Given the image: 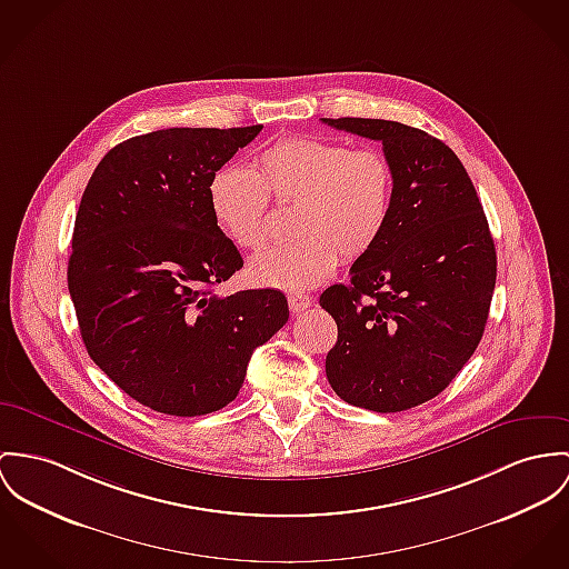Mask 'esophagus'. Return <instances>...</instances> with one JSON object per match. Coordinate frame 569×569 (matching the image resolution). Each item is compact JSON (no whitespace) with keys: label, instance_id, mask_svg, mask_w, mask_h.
<instances>
[{"label":"esophagus","instance_id":"esophagus-1","mask_svg":"<svg viewBox=\"0 0 569 569\" xmlns=\"http://www.w3.org/2000/svg\"><path fill=\"white\" fill-rule=\"evenodd\" d=\"M288 306H290L292 313H301V311H306L307 307L311 306V299L307 295H290Z\"/></svg>","mask_w":569,"mask_h":569}]
</instances>
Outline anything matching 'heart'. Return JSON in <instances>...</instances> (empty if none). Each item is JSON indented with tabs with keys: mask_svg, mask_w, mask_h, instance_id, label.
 Segmentation results:
<instances>
[{
	"mask_svg": "<svg viewBox=\"0 0 569 569\" xmlns=\"http://www.w3.org/2000/svg\"><path fill=\"white\" fill-rule=\"evenodd\" d=\"M270 199L292 208L295 240L260 253L249 277L262 288L301 292L338 266L370 253L392 212L393 173L377 149H350L322 138H288L268 147L256 171L227 167L210 183L220 231L240 249L266 242Z\"/></svg>",
	"mask_w": 569,
	"mask_h": 569,
	"instance_id": "obj_1",
	"label": "heart"
}]
</instances>
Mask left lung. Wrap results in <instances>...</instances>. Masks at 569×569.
Returning a JSON list of instances; mask_svg holds the SVG:
<instances>
[{
	"mask_svg": "<svg viewBox=\"0 0 569 569\" xmlns=\"http://www.w3.org/2000/svg\"><path fill=\"white\" fill-rule=\"evenodd\" d=\"M383 142L392 212L381 240L320 295L338 325L327 379L342 400L379 413L448 388L481 342L496 286V247L475 183L427 131L383 119H322Z\"/></svg>",
	"mask_w": 569,
	"mask_h": 569,
	"instance_id": "1",
	"label": "left lung"
}]
</instances>
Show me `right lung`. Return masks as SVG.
I'll use <instances>...</instances> for the list:
<instances>
[{
    "label": "right lung",
    "instance_id": "obj_1",
    "mask_svg": "<svg viewBox=\"0 0 569 569\" xmlns=\"http://www.w3.org/2000/svg\"><path fill=\"white\" fill-rule=\"evenodd\" d=\"M262 126L171 128L110 149L73 229L69 295L90 359L140 405L206 416L244 383L253 350L290 316L279 290L212 292L242 268L210 183Z\"/></svg>",
    "mask_w": 569,
    "mask_h": 569
}]
</instances>
